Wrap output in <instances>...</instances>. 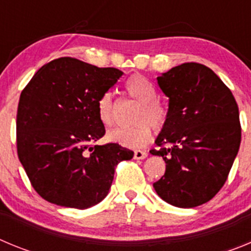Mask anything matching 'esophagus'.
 <instances>
[{
  "instance_id": "obj_1",
  "label": "esophagus",
  "mask_w": 251,
  "mask_h": 251,
  "mask_svg": "<svg viewBox=\"0 0 251 251\" xmlns=\"http://www.w3.org/2000/svg\"><path fill=\"white\" fill-rule=\"evenodd\" d=\"M148 156V153L146 151H134V159H145Z\"/></svg>"
}]
</instances>
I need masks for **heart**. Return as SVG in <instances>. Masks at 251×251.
Wrapping results in <instances>:
<instances>
[{
	"label": "heart",
	"instance_id": "obj_1",
	"mask_svg": "<svg viewBox=\"0 0 251 251\" xmlns=\"http://www.w3.org/2000/svg\"><path fill=\"white\" fill-rule=\"evenodd\" d=\"M124 93L133 100L138 101L133 122L134 126L128 128H115L108 132L106 139L112 143L128 148L143 147L152 138L151 127L162 130L168 122V110L157 97L156 86L141 74H133L123 84ZM97 117L105 127L114 124L115 110L112 93L105 92L97 100Z\"/></svg>",
	"mask_w": 251,
	"mask_h": 251
}]
</instances>
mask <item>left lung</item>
<instances>
[{"label":"left lung","mask_w":251,"mask_h":251,"mask_svg":"<svg viewBox=\"0 0 251 251\" xmlns=\"http://www.w3.org/2000/svg\"><path fill=\"white\" fill-rule=\"evenodd\" d=\"M170 98L168 122L156 139L166 172L153 187L177 207L207 202L225 185L241 142L239 108L211 69L185 63L157 77Z\"/></svg>","instance_id":"obj_1"}]
</instances>
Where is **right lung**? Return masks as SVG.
Returning a JSON list of instances; mask_svg holds the SVG:
<instances>
[{
    "label": "right lung",
    "mask_w": 251,
    "mask_h": 251,
    "mask_svg": "<svg viewBox=\"0 0 251 251\" xmlns=\"http://www.w3.org/2000/svg\"><path fill=\"white\" fill-rule=\"evenodd\" d=\"M123 75L75 57L37 70L21 92L16 117L17 156L44 200L83 210L108 195L117 165L133 151L95 142L105 134L97 100Z\"/></svg>",
    "instance_id": "1"
}]
</instances>
